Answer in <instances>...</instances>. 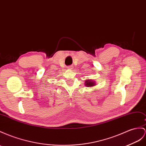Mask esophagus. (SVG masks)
<instances>
[{
  "instance_id": "34e87169",
  "label": "esophagus",
  "mask_w": 146,
  "mask_h": 146,
  "mask_svg": "<svg viewBox=\"0 0 146 146\" xmlns=\"http://www.w3.org/2000/svg\"><path fill=\"white\" fill-rule=\"evenodd\" d=\"M73 68V66H67V69H68V70H72Z\"/></svg>"
}]
</instances>
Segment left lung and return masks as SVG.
Instances as JSON below:
<instances>
[{
  "label": "left lung",
  "mask_w": 146,
  "mask_h": 146,
  "mask_svg": "<svg viewBox=\"0 0 146 146\" xmlns=\"http://www.w3.org/2000/svg\"><path fill=\"white\" fill-rule=\"evenodd\" d=\"M85 86L87 87H92L96 85L95 81H92L91 80H88L85 81Z\"/></svg>",
  "instance_id": "left-lung-1"
}]
</instances>
